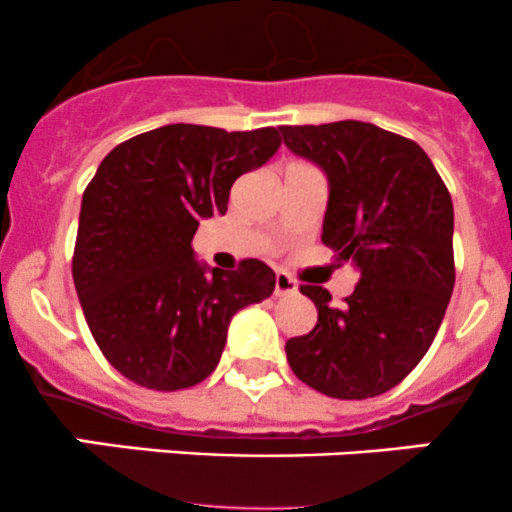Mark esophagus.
Instances as JSON below:
<instances>
[{"label":"esophagus","mask_w":512,"mask_h":512,"mask_svg":"<svg viewBox=\"0 0 512 512\" xmlns=\"http://www.w3.org/2000/svg\"><path fill=\"white\" fill-rule=\"evenodd\" d=\"M297 292V282L292 280V277L285 275V272H277L275 275V294H294Z\"/></svg>","instance_id":"esophagus-1"}]
</instances>
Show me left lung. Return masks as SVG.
Wrapping results in <instances>:
<instances>
[{"instance_id": "1", "label": "left lung", "mask_w": 512, "mask_h": 512, "mask_svg": "<svg viewBox=\"0 0 512 512\" xmlns=\"http://www.w3.org/2000/svg\"><path fill=\"white\" fill-rule=\"evenodd\" d=\"M280 131L289 151L327 175L322 242L359 270L342 304L324 287H299L317 307V324L289 339L287 361L332 399H371L411 374L451 302V195L418 143L374 123Z\"/></svg>"}]
</instances>
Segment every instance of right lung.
<instances>
[{
	"label": "right lung",
	"mask_w": 512,
	"mask_h": 512,
	"mask_svg": "<svg viewBox=\"0 0 512 512\" xmlns=\"http://www.w3.org/2000/svg\"><path fill=\"white\" fill-rule=\"evenodd\" d=\"M280 143L277 128L170 123L101 160L81 200L71 270L98 349L126 379L156 391L200 384L223 356L232 314L272 294L265 262L218 270L195 260L190 242Z\"/></svg>",
	"instance_id": "add662e5"
}]
</instances>
